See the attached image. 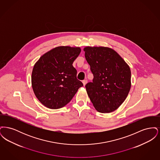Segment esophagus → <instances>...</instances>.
<instances>
[{"label":"esophagus","instance_id":"1","mask_svg":"<svg viewBox=\"0 0 160 160\" xmlns=\"http://www.w3.org/2000/svg\"><path fill=\"white\" fill-rule=\"evenodd\" d=\"M87 82H88V81H87V80H83V82H82V83L83 84V86H84L86 83H87Z\"/></svg>","mask_w":160,"mask_h":160}]
</instances>
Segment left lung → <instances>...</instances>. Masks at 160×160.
<instances>
[{
  "label": "left lung",
  "instance_id": "obj_1",
  "mask_svg": "<svg viewBox=\"0 0 160 160\" xmlns=\"http://www.w3.org/2000/svg\"><path fill=\"white\" fill-rule=\"evenodd\" d=\"M83 50L93 74V82L86 85L87 93L98 112H113L128 95L131 86L129 65L109 47L86 46Z\"/></svg>",
  "mask_w": 160,
  "mask_h": 160
}]
</instances>
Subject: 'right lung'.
<instances>
[{"label": "right lung", "instance_id": "obj_1", "mask_svg": "<svg viewBox=\"0 0 160 160\" xmlns=\"http://www.w3.org/2000/svg\"><path fill=\"white\" fill-rule=\"evenodd\" d=\"M79 47L59 46L44 54L35 63L31 82L33 92L44 106L58 109L66 106L83 83L77 78L72 63Z\"/></svg>", "mask_w": 160, "mask_h": 160}]
</instances>
